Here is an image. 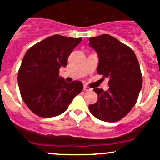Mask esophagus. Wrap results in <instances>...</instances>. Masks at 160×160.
Here are the masks:
<instances>
[{
	"label": "esophagus",
	"mask_w": 160,
	"mask_h": 160,
	"mask_svg": "<svg viewBox=\"0 0 160 160\" xmlns=\"http://www.w3.org/2000/svg\"><path fill=\"white\" fill-rule=\"evenodd\" d=\"M83 90L86 91V92H88V91H92V88H89V87H88V86L84 85V86H83Z\"/></svg>",
	"instance_id": "34e87169"
}]
</instances>
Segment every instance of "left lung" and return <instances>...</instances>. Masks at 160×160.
I'll use <instances>...</instances> for the list:
<instances>
[{
    "label": "left lung",
    "instance_id": "8db88e82",
    "mask_svg": "<svg viewBox=\"0 0 160 160\" xmlns=\"http://www.w3.org/2000/svg\"><path fill=\"white\" fill-rule=\"evenodd\" d=\"M89 46L97 52L98 74L109 79V88H94L98 100L89 105L91 113L106 122L119 121L137 101L143 79L133 50L108 34L89 38Z\"/></svg>",
    "mask_w": 160,
    "mask_h": 160
}]
</instances>
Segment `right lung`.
<instances>
[{"mask_svg": "<svg viewBox=\"0 0 160 160\" xmlns=\"http://www.w3.org/2000/svg\"><path fill=\"white\" fill-rule=\"evenodd\" d=\"M82 38L54 35L44 39L26 52L18 72V85L27 107L41 117L62 114L76 96L83 90L78 80L68 83L59 77L68 58Z\"/></svg>", "mask_w": 160, "mask_h": 160, "instance_id": "add662e5", "label": "right lung"}]
</instances>
